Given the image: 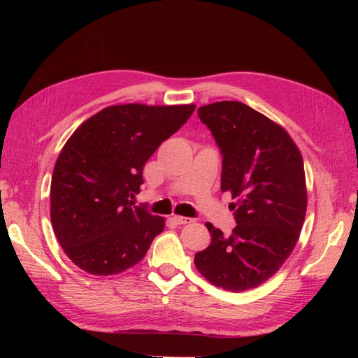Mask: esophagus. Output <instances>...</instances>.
Wrapping results in <instances>:
<instances>
[{
  "mask_svg": "<svg viewBox=\"0 0 358 358\" xmlns=\"http://www.w3.org/2000/svg\"><path fill=\"white\" fill-rule=\"evenodd\" d=\"M171 220L175 221L178 225H183V224H189V222H192V220H191V218H187V216H178V215L173 216Z\"/></svg>",
  "mask_w": 358,
  "mask_h": 358,
  "instance_id": "1",
  "label": "esophagus"
}]
</instances>
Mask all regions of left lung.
Segmentation results:
<instances>
[{"mask_svg":"<svg viewBox=\"0 0 358 358\" xmlns=\"http://www.w3.org/2000/svg\"><path fill=\"white\" fill-rule=\"evenodd\" d=\"M197 112L221 150V189L237 199V225L227 237L206 224L212 241L194 264L220 288H255L278 272L299 241L308 201L301 154L282 127L243 103L218 101Z\"/></svg>","mask_w":358,"mask_h":358,"instance_id":"obj_1","label":"left lung"}]
</instances>
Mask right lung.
I'll return each mask as SVG.
<instances>
[{"mask_svg": "<svg viewBox=\"0 0 358 358\" xmlns=\"http://www.w3.org/2000/svg\"><path fill=\"white\" fill-rule=\"evenodd\" d=\"M196 106L106 107L64 145L50 183V221L71 262L96 276L121 273L142 259L164 218L129 200L158 146Z\"/></svg>", "mask_w": 358, "mask_h": 358, "instance_id": "right-lung-1", "label": "right lung"}]
</instances>
